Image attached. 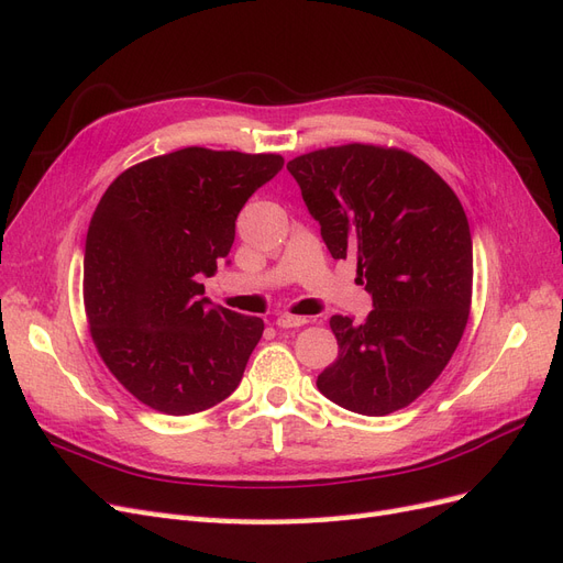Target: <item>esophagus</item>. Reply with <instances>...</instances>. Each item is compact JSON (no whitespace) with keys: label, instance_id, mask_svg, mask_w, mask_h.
I'll return each mask as SVG.
<instances>
[{"label":"esophagus","instance_id":"obj_1","mask_svg":"<svg viewBox=\"0 0 563 563\" xmlns=\"http://www.w3.org/2000/svg\"><path fill=\"white\" fill-rule=\"evenodd\" d=\"M277 327L279 329H298V327H305V323H308V319L305 317H294V314H282V317H277Z\"/></svg>","mask_w":563,"mask_h":563}]
</instances>
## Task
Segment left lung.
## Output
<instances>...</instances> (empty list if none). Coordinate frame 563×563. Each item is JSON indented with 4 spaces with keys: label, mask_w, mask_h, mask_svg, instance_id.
Returning <instances> with one entry per match:
<instances>
[{
    "label": "left lung",
    "mask_w": 563,
    "mask_h": 563,
    "mask_svg": "<svg viewBox=\"0 0 563 563\" xmlns=\"http://www.w3.org/2000/svg\"><path fill=\"white\" fill-rule=\"evenodd\" d=\"M335 261L354 258L373 310L333 314L338 360L317 387L362 416L408 406L446 368L467 327L472 234L463 203L422 159L340 145L286 164Z\"/></svg>",
    "instance_id": "8db88e82"
}]
</instances>
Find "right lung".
I'll return each instance as SVG.
<instances>
[{
  "mask_svg": "<svg viewBox=\"0 0 563 563\" xmlns=\"http://www.w3.org/2000/svg\"><path fill=\"white\" fill-rule=\"evenodd\" d=\"M279 155L185 147L135 164L98 201L84 251V305L112 376L145 406L190 416L240 385L265 323L203 296L234 220Z\"/></svg>",
  "mask_w": 563,
  "mask_h": 563,
  "instance_id": "obj_1",
  "label": "right lung"
}]
</instances>
